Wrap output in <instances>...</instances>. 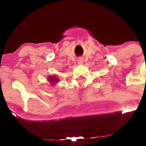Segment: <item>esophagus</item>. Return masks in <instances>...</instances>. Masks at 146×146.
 <instances>
[{"label":"esophagus","mask_w":146,"mask_h":146,"mask_svg":"<svg viewBox=\"0 0 146 146\" xmlns=\"http://www.w3.org/2000/svg\"><path fill=\"white\" fill-rule=\"evenodd\" d=\"M84 63V61L82 60H79L78 61V64H82Z\"/></svg>","instance_id":"1"}]
</instances>
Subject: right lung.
Returning a JSON list of instances; mask_svg holds the SVG:
<instances>
[{"label":"right lung","mask_w":146,"mask_h":146,"mask_svg":"<svg viewBox=\"0 0 146 146\" xmlns=\"http://www.w3.org/2000/svg\"><path fill=\"white\" fill-rule=\"evenodd\" d=\"M47 80L48 82L51 83L52 86L56 84L57 83H58V82H60L59 79H58V77L56 76V75H51V76H49L47 78Z\"/></svg>","instance_id":"add662e5"}]
</instances>
